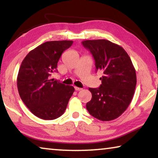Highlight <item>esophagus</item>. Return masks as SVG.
<instances>
[{
	"instance_id": "34e87169",
	"label": "esophagus",
	"mask_w": 158,
	"mask_h": 158,
	"mask_svg": "<svg viewBox=\"0 0 158 158\" xmlns=\"http://www.w3.org/2000/svg\"><path fill=\"white\" fill-rule=\"evenodd\" d=\"M75 90H77V91H79V90H81L82 88H78V87H76V86H75Z\"/></svg>"
}]
</instances>
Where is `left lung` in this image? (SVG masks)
I'll use <instances>...</instances> for the list:
<instances>
[{"mask_svg": "<svg viewBox=\"0 0 158 158\" xmlns=\"http://www.w3.org/2000/svg\"><path fill=\"white\" fill-rule=\"evenodd\" d=\"M82 44L94 57L96 71L103 72L100 87L88 89L92 98L86 109L99 120L115 119L127 109L135 94L137 76L131 60L122 47L109 40H85Z\"/></svg>", "mask_w": 158, "mask_h": 158, "instance_id": "left-lung-1", "label": "left lung"}]
</instances>
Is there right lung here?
I'll return each instance as SVG.
<instances>
[{
	"label": "right lung",
	"instance_id": "1",
	"mask_svg": "<svg viewBox=\"0 0 158 158\" xmlns=\"http://www.w3.org/2000/svg\"><path fill=\"white\" fill-rule=\"evenodd\" d=\"M73 41H50L29 52L21 62L17 77V87L21 100L32 114L44 120L55 119L65 111L74 92L65 85L50 79L56 72L62 53Z\"/></svg>",
	"mask_w": 158,
	"mask_h": 158
}]
</instances>
